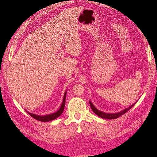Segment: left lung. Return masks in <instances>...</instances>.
Instances as JSON below:
<instances>
[{
	"label": "left lung",
	"instance_id": "8db88e82",
	"mask_svg": "<svg viewBox=\"0 0 157 157\" xmlns=\"http://www.w3.org/2000/svg\"><path fill=\"white\" fill-rule=\"evenodd\" d=\"M90 105L91 106V109L92 110V111L94 112L96 115H97L98 117H101L102 119H117L119 117L121 116L122 115L125 114V113L128 111L129 110L131 109L133 106H134L135 105L133 104L132 105L129 106V107L125 109L124 110H123V111H120V112H118V113H105V112H102V111H99V110H98L97 109H96L94 105L92 104V103L91 102V101H90Z\"/></svg>",
	"mask_w": 157,
	"mask_h": 157
}]
</instances>
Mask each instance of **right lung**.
<instances>
[{"label": "right lung", "mask_w": 157, "mask_h": 157, "mask_svg": "<svg viewBox=\"0 0 157 157\" xmlns=\"http://www.w3.org/2000/svg\"><path fill=\"white\" fill-rule=\"evenodd\" d=\"M66 94H67V91L65 92L64 96H63V102H62V104H61V107H60V109L58 110L57 111L54 113H51V114H49V115L41 116V115H36V114H33V113H29V112H28L27 111H26V112H27L29 115L32 116L33 118L36 119V120H38V121H43V122H47V121H52V120H54V119H56L57 117H59L63 113V110H64L65 105Z\"/></svg>", "instance_id": "1"}]
</instances>
